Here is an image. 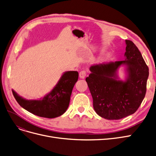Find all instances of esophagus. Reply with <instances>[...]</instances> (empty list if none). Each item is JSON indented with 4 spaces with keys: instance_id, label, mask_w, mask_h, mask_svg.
Segmentation results:
<instances>
[{
    "instance_id": "obj_1",
    "label": "esophagus",
    "mask_w": 156,
    "mask_h": 156,
    "mask_svg": "<svg viewBox=\"0 0 156 156\" xmlns=\"http://www.w3.org/2000/svg\"><path fill=\"white\" fill-rule=\"evenodd\" d=\"M86 76V73L85 71L83 70V71L80 72V73H79V77L80 79H84Z\"/></svg>"
}]
</instances>
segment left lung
<instances>
[{"mask_svg": "<svg viewBox=\"0 0 156 156\" xmlns=\"http://www.w3.org/2000/svg\"><path fill=\"white\" fill-rule=\"evenodd\" d=\"M126 43L123 61L93 65L86 78L94 110L107 120L133 115L145 96L148 68L134 43L130 40H126ZM121 67L126 75L123 80L119 77Z\"/></svg>", "mask_w": 156, "mask_h": 156, "instance_id": "left-lung-1", "label": "left lung"}]
</instances>
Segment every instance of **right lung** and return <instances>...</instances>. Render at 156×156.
Listing matches in <instances>:
<instances>
[{
  "mask_svg": "<svg viewBox=\"0 0 156 156\" xmlns=\"http://www.w3.org/2000/svg\"><path fill=\"white\" fill-rule=\"evenodd\" d=\"M77 71L62 74L52 90L38 100H27L12 90L16 101L22 108L40 117L54 118L63 115L69 105L72 91L78 80Z\"/></svg>",
  "mask_w": 156,
  "mask_h": 156,
  "instance_id": "right-lung-1",
  "label": "right lung"
}]
</instances>
